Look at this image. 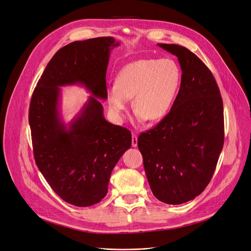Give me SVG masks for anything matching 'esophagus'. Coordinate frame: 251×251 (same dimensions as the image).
Wrapping results in <instances>:
<instances>
[{
  "label": "esophagus",
  "mask_w": 251,
  "mask_h": 251,
  "mask_svg": "<svg viewBox=\"0 0 251 251\" xmlns=\"http://www.w3.org/2000/svg\"><path fill=\"white\" fill-rule=\"evenodd\" d=\"M131 146L134 148L137 146V136L136 134L132 133V136H131Z\"/></svg>",
  "instance_id": "esophagus-1"
}]
</instances>
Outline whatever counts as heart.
Listing matches in <instances>:
<instances>
[{
    "mask_svg": "<svg viewBox=\"0 0 251 251\" xmlns=\"http://www.w3.org/2000/svg\"><path fill=\"white\" fill-rule=\"evenodd\" d=\"M180 82V71L170 59H144L132 62L119 73L107 89L110 113L122 120L129 98L138 121H157L171 108Z\"/></svg>",
    "mask_w": 251,
    "mask_h": 251,
    "instance_id": "1",
    "label": "heart"
}]
</instances>
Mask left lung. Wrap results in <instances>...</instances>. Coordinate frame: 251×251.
<instances>
[{"label":"left lung","mask_w":251,"mask_h":251,"mask_svg":"<svg viewBox=\"0 0 251 251\" xmlns=\"http://www.w3.org/2000/svg\"><path fill=\"white\" fill-rule=\"evenodd\" d=\"M176 55L181 81L176 100L153 128L142 132L137 147L153 196L181 204L205 189L225 143L224 103L215 78L188 49L157 44Z\"/></svg>","instance_id":"obj_1"}]
</instances>
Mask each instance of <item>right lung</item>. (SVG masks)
<instances>
[{
	"instance_id": "add662e5",
	"label": "right lung",
	"mask_w": 251,
	"mask_h": 251,
	"mask_svg": "<svg viewBox=\"0 0 251 251\" xmlns=\"http://www.w3.org/2000/svg\"><path fill=\"white\" fill-rule=\"evenodd\" d=\"M113 37L73 42L54 53L34 90L29 123L36 164L58 196L91 206L107 193L115 165L131 147V133L105 121L98 99L107 98L105 74ZM86 86L93 96L69 128L58 114L59 87Z\"/></svg>"
}]
</instances>
